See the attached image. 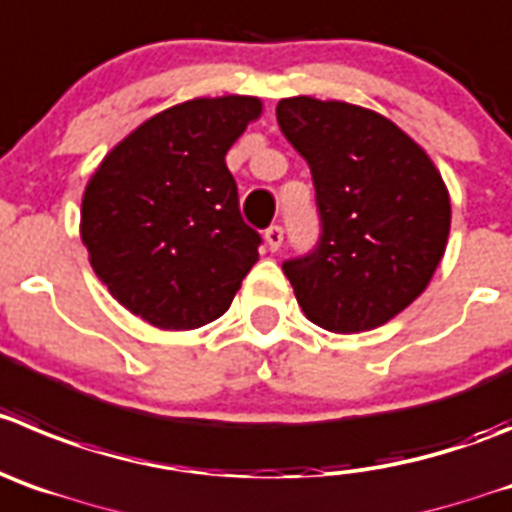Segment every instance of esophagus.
<instances>
[{
    "label": "esophagus",
    "mask_w": 512,
    "mask_h": 512,
    "mask_svg": "<svg viewBox=\"0 0 512 512\" xmlns=\"http://www.w3.org/2000/svg\"><path fill=\"white\" fill-rule=\"evenodd\" d=\"M265 242H267V250L270 252H278L283 247V227L280 224H270L265 229Z\"/></svg>",
    "instance_id": "1"
}]
</instances>
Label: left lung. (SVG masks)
Listing matches in <instances>:
<instances>
[{
	"instance_id": "left-lung-1",
	"label": "left lung",
	"mask_w": 512,
	"mask_h": 512,
	"mask_svg": "<svg viewBox=\"0 0 512 512\" xmlns=\"http://www.w3.org/2000/svg\"><path fill=\"white\" fill-rule=\"evenodd\" d=\"M278 126L308 161L321 237L283 262L315 326H384L432 280L450 234V197L422 148L389 118L338 100L283 98Z\"/></svg>"
}]
</instances>
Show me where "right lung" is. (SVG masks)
<instances>
[{
  "label": "right lung",
  "instance_id": "add662e5",
  "mask_svg": "<svg viewBox=\"0 0 512 512\" xmlns=\"http://www.w3.org/2000/svg\"><path fill=\"white\" fill-rule=\"evenodd\" d=\"M260 111L250 95L186 100L141 123L88 181L80 237L90 265L151 326L217 321L260 257L224 164Z\"/></svg>",
  "mask_w": 512,
  "mask_h": 512
}]
</instances>
